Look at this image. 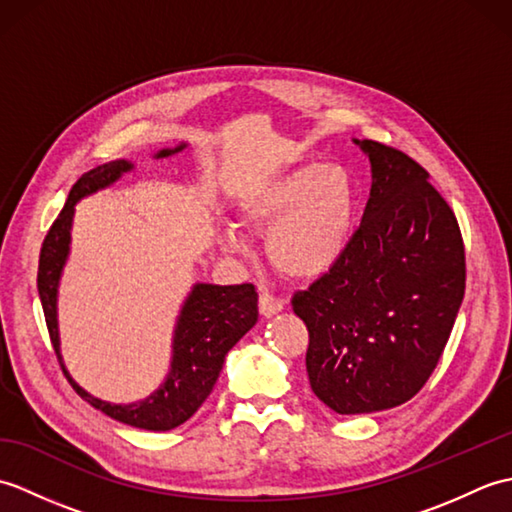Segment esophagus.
Here are the masks:
<instances>
[{"instance_id":"obj_1","label":"esophagus","mask_w":512,"mask_h":512,"mask_svg":"<svg viewBox=\"0 0 512 512\" xmlns=\"http://www.w3.org/2000/svg\"><path fill=\"white\" fill-rule=\"evenodd\" d=\"M281 310H284V301L270 295L268 290H262V295H259V312H262V317H275Z\"/></svg>"}]
</instances>
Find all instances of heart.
Segmentation results:
<instances>
[{
	"label": "heart",
	"mask_w": 512,
	"mask_h": 512,
	"mask_svg": "<svg viewBox=\"0 0 512 512\" xmlns=\"http://www.w3.org/2000/svg\"><path fill=\"white\" fill-rule=\"evenodd\" d=\"M356 215V184L343 165L303 162L259 182L239 200V217L267 231L266 253L292 279H314L341 262ZM226 248L244 246L237 228L222 233Z\"/></svg>",
	"instance_id": "1"
}]
</instances>
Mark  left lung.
I'll return each instance as SVG.
<instances>
[{
  "mask_svg": "<svg viewBox=\"0 0 512 512\" xmlns=\"http://www.w3.org/2000/svg\"><path fill=\"white\" fill-rule=\"evenodd\" d=\"M372 165L363 222L341 262L292 297L306 369L341 416L407 402L427 383L464 299V244L429 173L402 151L356 140Z\"/></svg>",
  "mask_w": 512,
  "mask_h": 512,
  "instance_id": "8db88e82",
  "label": "left lung"
}]
</instances>
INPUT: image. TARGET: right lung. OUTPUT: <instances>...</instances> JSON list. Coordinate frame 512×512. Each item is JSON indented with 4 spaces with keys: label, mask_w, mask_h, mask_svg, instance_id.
I'll list each match as a JSON object with an SVG mask.
<instances>
[{
    "label": "right lung",
    "mask_w": 512,
    "mask_h": 512,
    "mask_svg": "<svg viewBox=\"0 0 512 512\" xmlns=\"http://www.w3.org/2000/svg\"><path fill=\"white\" fill-rule=\"evenodd\" d=\"M184 147H187V143H180L173 149H160L154 158L173 156ZM132 169L134 162L112 160L76 180L63 211L50 226L46 239H43L37 288L54 352H57L63 372L76 389V394L88 400L94 409H101L105 416L129 424V427L169 431L180 427L182 422H187L200 409L222 372L226 354L257 323V292L253 284H193L189 297L184 299L180 308L176 330H173L169 374L165 383L143 400L129 402V405H114V402L88 394L79 383H74V378L63 365L57 321L59 281L70 255L74 206L88 195L112 187L123 173Z\"/></svg>",
    "instance_id": "1"
}]
</instances>
